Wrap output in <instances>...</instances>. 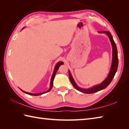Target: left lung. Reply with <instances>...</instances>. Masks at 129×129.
Listing matches in <instances>:
<instances>
[{"label": "left lung", "mask_w": 129, "mask_h": 129, "mask_svg": "<svg viewBox=\"0 0 129 129\" xmlns=\"http://www.w3.org/2000/svg\"><path fill=\"white\" fill-rule=\"evenodd\" d=\"M99 33H105L107 35H108L109 40H110L112 48H113V58H112V64L110 68V70L109 72V74L108 76L106 78V79L104 80L101 84L97 85H95L87 89L85 88H81L79 86H78V85L76 84L75 81L74 80L73 76L72 75L70 72L69 70V79L70 80L71 83H72L73 86L75 88L78 90V91H80L81 92L85 93V94H92L96 92H98L100 90H102L104 89H105L106 87L108 86L109 84H110L112 80H113L115 75L116 71L117 70V67H118V64H119V60H118V56H117V47L115 43L114 42L113 36H112L111 34L109 31H99Z\"/></svg>", "instance_id": "obj_1"}]
</instances>
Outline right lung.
<instances>
[{
    "instance_id": "obj_1",
    "label": "right lung",
    "mask_w": 129,
    "mask_h": 129,
    "mask_svg": "<svg viewBox=\"0 0 129 129\" xmlns=\"http://www.w3.org/2000/svg\"><path fill=\"white\" fill-rule=\"evenodd\" d=\"M62 64H64V63H63L62 61H59L57 63V64L55 65V68H54V72H53V75H52L51 76V81H50V87H49V90H48V91H45V92H40V93H38V94H33V93H30V92H26V91H23V90H21V89H20L21 91H22L23 92L25 93V94H28V95H33V96H38V95H42L43 94H45V93L46 92H48L49 91H50V90H51L52 87H53V81H54V77L55 76V74L57 72V70H58L59 67L60 66V65H61Z\"/></svg>"
}]
</instances>
